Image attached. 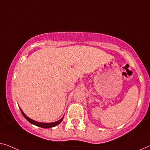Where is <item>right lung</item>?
Segmentation results:
<instances>
[{"label":"right lung","instance_id":"right-lung-1","mask_svg":"<svg viewBox=\"0 0 150 150\" xmlns=\"http://www.w3.org/2000/svg\"><path fill=\"white\" fill-rule=\"evenodd\" d=\"M19 108H20V110H21L22 115H23V117L25 118V119L28 120V121H29L30 123H32L33 125H36V126H38V127H42V128H45V129L46 128V129L47 128H52V127L57 126V125L61 123V122H62V120H63V118H64V116H63V117H62L60 120H57V121H56V122H40L35 121V120H32V118H29L28 116L25 115V114L23 112V110H21V108H20V107H19Z\"/></svg>","mask_w":150,"mask_h":150}]
</instances>
